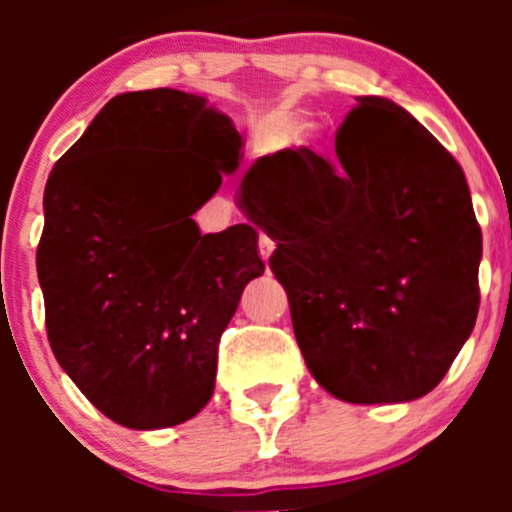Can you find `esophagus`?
<instances>
[{
    "instance_id": "34e87169",
    "label": "esophagus",
    "mask_w": 512,
    "mask_h": 512,
    "mask_svg": "<svg viewBox=\"0 0 512 512\" xmlns=\"http://www.w3.org/2000/svg\"><path fill=\"white\" fill-rule=\"evenodd\" d=\"M272 252H275V240H272V237H267V235H260V257L262 260H270V255Z\"/></svg>"
}]
</instances>
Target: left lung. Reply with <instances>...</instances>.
<instances>
[{"mask_svg":"<svg viewBox=\"0 0 512 512\" xmlns=\"http://www.w3.org/2000/svg\"><path fill=\"white\" fill-rule=\"evenodd\" d=\"M332 165L257 158L237 205L275 240L294 337L322 389L404 404L446 376L478 317L483 237L456 158L381 96H359Z\"/></svg>","mask_w":512,"mask_h":512,"instance_id":"8db88e82","label":"left lung"}]
</instances>
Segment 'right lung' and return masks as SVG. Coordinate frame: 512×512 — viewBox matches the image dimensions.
Returning <instances> with one entry per match:
<instances>
[{"mask_svg": "<svg viewBox=\"0 0 512 512\" xmlns=\"http://www.w3.org/2000/svg\"><path fill=\"white\" fill-rule=\"evenodd\" d=\"M240 148L205 96L128 91L46 180L36 272L51 352L121 426H178L213 396L220 337L265 265L255 227L200 235L193 213L240 168Z\"/></svg>", "mask_w": 512, "mask_h": 512, "instance_id": "obj_1", "label": "right lung"}]
</instances>
